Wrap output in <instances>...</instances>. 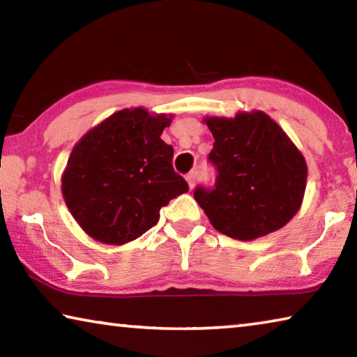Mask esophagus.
I'll return each mask as SVG.
<instances>
[{"instance_id":"esophagus-1","label":"esophagus","mask_w":357,"mask_h":357,"mask_svg":"<svg viewBox=\"0 0 357 357\" xmlns=\"http://www.w3.org/2000/svg\"><path fill=\"white\" fill-rule=\"evenodd\" d=\"M185 181H187V184H189V187L192 189V187L195 185V181H197V172H190L189 174H187Z\"/></svg>"}]
</instances>
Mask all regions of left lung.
Returning a JSON list of instances; mask_svg holds the SVG:
<instances>
[{"mask_svg":"<svg viewBox=\"0 0 357 357\" xmlns=\"http://www.w3.org/2000/svg\"><path fill=\"white\" fill-rule=\"evenodd\" d=\"M214 135L208 160L217 178L193 197L213 227L239 241L285 227L304 198L307 164L301 151L263 112L204 119Z\"/></svg>","mask_w":357,"mask_h":357,"instance_id":"left-lung-1","label":"left lung"}]
</instances>
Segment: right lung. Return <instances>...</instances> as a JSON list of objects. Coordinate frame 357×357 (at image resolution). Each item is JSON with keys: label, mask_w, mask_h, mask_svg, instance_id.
<instances>
[{"label": "right lung", "mask_w": 357, "mask_h": 357, "mask_svg": "<svg viewBox=\"0 0 357 357\" xmlns=\"http://www.w3.org/2000/svg\"><path fill=\"white\" fill-rule=\"evenodd\" d=\"M172 123L146 108H124L82 137L63 173V197L86 234L121 245L140 238L160 208L184 192L173 170V148L160 135Z\"/></svg>", "instance_id": "obj_1"}]
</instances>
